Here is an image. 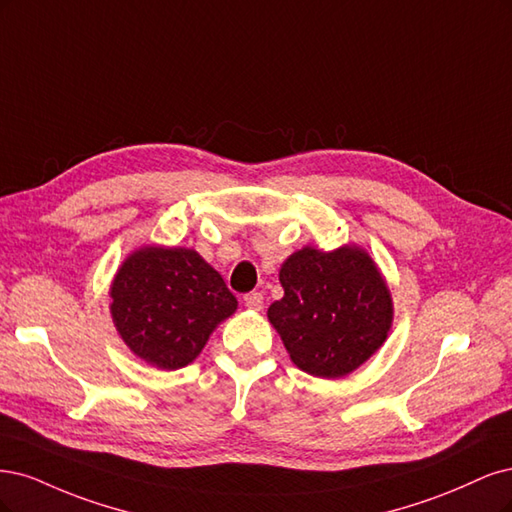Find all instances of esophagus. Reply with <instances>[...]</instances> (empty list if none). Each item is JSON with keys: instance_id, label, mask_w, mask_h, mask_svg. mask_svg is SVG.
Here are the masks:
<instances>
[{"instance_id": "esophagus-1", "label": "esophagus", "mask_w": 512, "mask_h": 512, "mask_svg": "<svg viewBox=\"0 0 512 512\" xmlns=\"http://www.w3.org/2000/svg\"><path fill=\"white\" fill-rule=\"evenodd\" d=\"M244 304H246V308H251V310H261V306H263V293L261 291L246 293L244 295Z\"/></svg>"}]
</instances>
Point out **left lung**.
I'll return each instance as SVG.
<instances>
[{
    "instance_id": "left-lung-1",
    "label": "left lung",
    "mask_w": 512,
    "mask_h": 512,
    "mask_svg": "<svg viewBox=\"0 0 512 512\" xmlns=\"http://www.w3.org/2000/svg\"><path fill=\"white\" fill-rule=\"evenodd\" d=\"M278 278L285 295L268 308V319L300 370L340 378L385 342L393 308L368 253L306 246L283 263Z\"/></svg>"
}]
</instances>
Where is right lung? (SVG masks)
<instances>
[{"label":"right lung","mask_w":512,"mask_h":512,"mask_svg":"<svg viewBox=\"0 0 512 512\" xmlns=\"http://www.w3.org/2000/svg\"><path fill=\"white\" fill-rule=\"evenodd\" d=\"M110 298L125 344L163 370L191 364L238 306L221 274L195 251L161 246H146L123 263Z\"/></svg>","instance_id":"right-lung-1"}]
</instances>
